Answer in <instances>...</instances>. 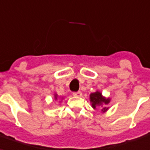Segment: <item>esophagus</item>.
<instances>
[{
    "mask_svg": "<svg viewBox=\"0 0 150 150\" xmlns=\"http://www.w3.org/2000/svg\"><path fill=\"white\" fill-rule=\"evenodd\" d=\"M73 96H77V97H81L82 95V93L81 91H77V92H73Z\"/></svg>",
    "mask_w": 150,
    "mask_h": 150,
    "instance_id": "1",
    "label": "esophagus"
}]
</instances>
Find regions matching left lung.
<instances>
[{
  "instance_id": "obj_1",
  "label": "left lung",
  "mask_w": 150,
  "mask_h": 150,
  "mask_svg": "<svg viewBox=\"0 0 150 150\" xmlns=\"http://www.w3.org/2000/svg\"><path fill=\"white\" fill-rule=\"evenodd\" d=\"M90 100L91 106L94 109H95L98 107H102L101 111L103 112H106L108 110V107H107V105L110 103L111 99L109 98H107L103 97L102 93L99 91H96L94 93L90 94Z\"/></svg>"
}]
</instances>
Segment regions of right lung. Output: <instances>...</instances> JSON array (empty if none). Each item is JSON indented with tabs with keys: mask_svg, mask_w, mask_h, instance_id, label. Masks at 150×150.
Instances as JSON below:
<instances>
[{
	"mask_svg": "<svg viewBox=\"0 0 150 150\" xmlns=\"http://www.w3.org/2000/svg\"><path fill=\"white\" fill-rule=\"evenodd\" d=\"M54 97H55V99H57V94H55V95H54Z\"/></svg>",
	"mask_w": 150,
	"mask_h": 150,
	"instance_id": "1",
	"label": "right lung"
}]
</instances>
